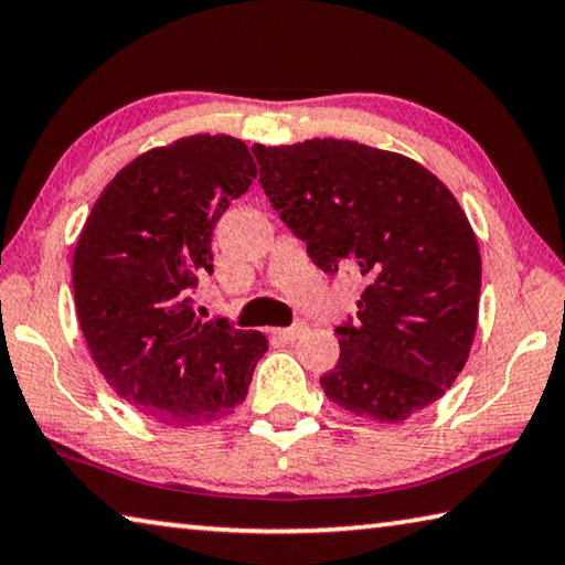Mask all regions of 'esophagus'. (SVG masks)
Here are the masks:
<instances>
[{
	"mask_svg": "<svg viewBox=\"0 0 565 565\" xmlns=\"http://www.w3.org/2000/svg\"><path fill=\"white\" fill-rule=\"evenodd\" d=\"M303 333H306V323L296 321L294 327H289V329H276L274 337L281 339V341H296V339H301Z\"/></svg>",
	"mask_w": 565,
	"mask_h": 565,
	"instance_id": "34e87169",
	"label": "esophagus"
}]
</instances>
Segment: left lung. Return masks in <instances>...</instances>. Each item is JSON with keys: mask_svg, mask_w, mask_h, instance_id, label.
I'll list each match as a JSON object with an SVG mask.
<instances>
[{"mask_svg": "<svg viewBox=\"0 0 565 565\" xmlns=\"http://www.w3.org/2000/svg\"><path fill=\"white\" fill-rule=\"evenodd\" d=\"M276 214L323 274L366 279L323 394L351 414L401 424L431 406L471 351L481 256L466 214L416 161L343 139L252 147Z\"/></svg>", "mask_w": 565, "mask_h": 565, "instance_id": "left-lung-1", "label": "left lung"}]
</instances>
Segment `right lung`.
<instances>
[{
    "mask_svg": "<svg viewBox=\"0 0 565 565\" xmlns=\"http://www.w3.org/2000/svg\"><path fill=\"white\" fill-rule=\"evenodd\" d=\"M252 179L242 139H179L124 167L76 242L74 303L92 359L127 404L161 424L232 414L269 349L264 333L202 321L191 306L199 274L214 271V226Z\"/></svg>",
    "mask_w": 565,
    "mask_h": 565,
    "instance_id": "obj_1",
    "label": "right lung"
}]
</instances>
